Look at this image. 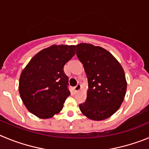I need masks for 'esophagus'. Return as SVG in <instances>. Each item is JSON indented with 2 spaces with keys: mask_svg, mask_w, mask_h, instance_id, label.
<instances>
[{
  "mask_svg": "<svg viewBox=\"0 0 149 149\" xmlns=\"http://www.w3.org/2000/svg\"><path fill=\"white\" fill-rule=\"evenodd\" d=\"M81 84H76V86L74 87V91H76V92H77V91H79L80 89H81Z\"/></svg>",
  "mask_w": 149,
  "mask_h": 149,
  "instance_id": "1",
  "label": "esophagus"
}]
</instances>
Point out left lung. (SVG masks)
Instances as JSON below:
<instances>
[{
  "mask_svg": "<svg viewBox=\"0 0 149 149\" xmlns=\"http://www.w3.org/2000/svg\"><path fill=\"white\" fill-rule=\"evenodd\" d=\"M76 56L88 81L87 99L79 104L80 111L91 120H105L124 100L127 82L123 68L111 53L91 44L76 45Z\"/></svg>",
  "mask_w": 149,
  "mask_h": 149,
  "instance_id": "obj_1",
  "label": "left lung"
}]
</instances>
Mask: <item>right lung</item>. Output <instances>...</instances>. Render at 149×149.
I'll use <instances>...</instances> for the list:
<instances>
[{"mask_svg":"<svg viewBox=\"0 0 149 149\" xmlns=\"http://www.w3.org/2000/svg\"><path fill=\"white\" fill-rule=\"evenodd\" d=\"M76 53V46L52 45L42 49L23 70L19 93L29 112L42 119L59 113L70 94L64 66Z\"/></svg>","mask_w":149,"mask_h":149,"instance_id":"obj_1","label":"right lung"}]
</instances>
